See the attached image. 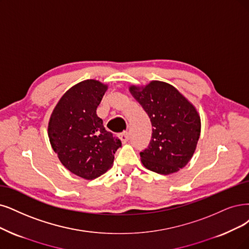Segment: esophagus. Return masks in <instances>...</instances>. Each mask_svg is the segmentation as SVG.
I'll return each instance as SVG.
<instances>
[{
  "instance_id": "esophagus-1",
  "label": "esophagus",
  "mask_w": 249,
  "mask_h": 249,
  "mask_svg": "<svg viewBox=\"0 0 249 249\" xmlns=\"http://www.w3.org/2000/svg\"><path fill=\"white\" fill-rule=\"evenodd\" d=\"M119 137H120V140L122 141V142H127L130 139V134L128 131H124V132L119 134Z\"/></svg>"
}]
</instances>
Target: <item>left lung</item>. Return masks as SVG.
<instances>
[{"label":"left lung","instance_id":"left-lung-1","mask_svg":"<svg viewBox=\"0 0 249 249\" xmlns=\"http://www.w3.org/2000/svg\"><path fill=\"white\" fill-rule=\"evenodd\" d=\"M130 92L153 126L148 148L140 153L143 166L160 174L185 167L195 152L201 131L196 108L164 82L153 81L144 88L131 86Z\"/></svg>","mask_w":249,"mask_h":249}]
</instances>
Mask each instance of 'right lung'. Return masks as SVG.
<instances>
[{
	"mask_svg": "<svg viewBox=\"0 0 249 249\" xmlns=\"http://www.w3.org/2000/svg\"><path fill=\"white\" fill-rule=\"evenodd\" d=\"M107 86L86 80L68 90L51 115L48 135L54 152L71 173L93 179L107 172L122 145L107 131L96 108Z\"/></svg>",
	"mask_w": 249,
	"mask_h": 249,
	"instance_id": "obj_1",
	"label": "right lung"
}]
</instances>
